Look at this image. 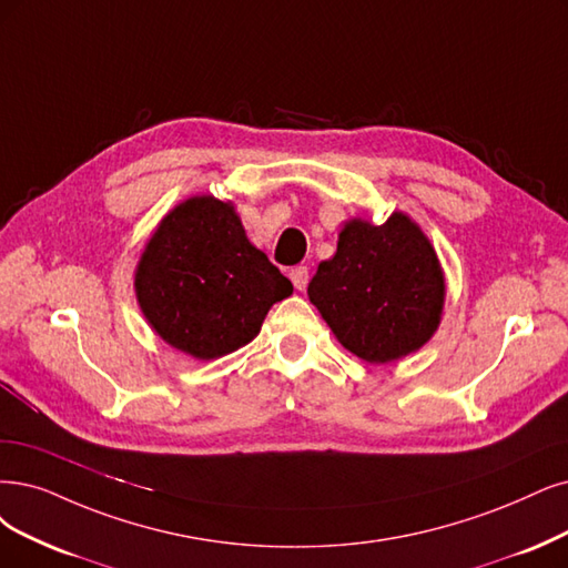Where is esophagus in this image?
Listing matches in <instances>:
<instances>
[{
	"instance_id": "obj_1",
	"label": "esophagus",
	"mask_w": 568,
	"mask_h": 568,
	"mask_svg": "<svg viewBox=\"0 0 568 568\" xmlns=\"http://www.w3.org/2000/svg\"><path fill=\"white\" fill-rule=\"evenodd\" d=\"M290 281L300 292H304L306 285H308V268L306 266H295L290 271Z\"/></svg>"
}]
</instances>
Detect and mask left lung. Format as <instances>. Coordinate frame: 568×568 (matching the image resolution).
Wrapping results in <instances>:
<instances>
[{"mask_svg":"<svg viewBox=\"0 0 568 568\" xmlns=\"http://www.w3.org/2000/svg\"><path fill=\"white\" fill-rule=\"evenodd\" d=\"M308 300L344 348L382 365L433 337L445 306V273L405 213L379 226L348 220L334 257L311 278Z\"/></svg>","mask_w":568,"mask_h":568,"instance_id":"8db88e82","label":"left lung"}]
</instances>
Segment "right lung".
Masks as SVG:
<instances>
[{"label":"right lung","instance_id":"obj_1","mask_svg":"<svg viewBox=\"0 0 568 568\" xmlns=\"http://www.w3.org/2000/svg\"><path fill=\"white\" fill-rule=\"evenodd\" d=\"M135 295L165 344L213 361L255 339L292 283L247 241L231 201L194 196L173 207L144 245Z\"/></svg>","mask_w":568,"mask_h":568}]
</instances>
